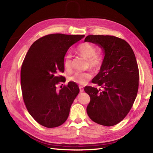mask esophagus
<instances>
[{
    "label": "esophagus",
    "instance_id": "esophagus-1",
    "mask_svg": "<svg viewBox=\"0 0 153 153\" xmlns=\"http://www.w3.org/2000/svg\"><path fill=\"white\" fill-rule=\"evenodd\" d=\"M79 89H80V92H83V87L82 85H79Z\"/></svg>",
    "mask_w": 153,
    "mask_h": 153
}]
</instances>
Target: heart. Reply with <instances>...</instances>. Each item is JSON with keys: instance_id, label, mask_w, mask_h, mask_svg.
Listing matches in <instances>:
<instances>
[{"instance_id": "1", "label": "heart", "mask_w": 153, "mask_h": 153, "mask_svg": "<svg viewBox=\"0 0 153 153\" xmlns=\"http://www.w3.org/2000/svg\"><path fill=\"white\" fill-rule=\"evenodd\" d=\"M77 50L82 56L87 58L88 65L94 69H98L102 65L103 62L102 54L100 52L96 51V48L93 45L85 42V43L79 44L77 47ZM71 58L72 56L70 52H68L64 56L63 66L64 69L68 71H71L72 68ZM91 77L92 73L89 70L85 71H77L70 75L68 77V79L71 82L84 85L88 82Z\"/></svg>"}]
</instances>
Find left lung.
Listing matches in <instances>:
<instances>
[{"mask_svg":"<svg viewBox=\"0 0 153 153\" xmlns=\"http://www.w3.org/2000/svg\"><path fill=\"white\" fill-rule=\"evenodd\" d=\"M85 41L103 48L105 58L92 83L84 88L90 96L87 112L93 122L112 126L128 115L137 95L139 73L135 54L128 42L112 35H89Z\"/></svg>","mask_w":153,"mask_h":153,"instance_id":"8db88e82","label":"left lung"}]
</instances>
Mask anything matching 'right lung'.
<instances>
[{"mask_svg":"<svg viewBox=\"0 0 153 153\" xmlns=\"http://www.w3.org/2000/svg\"><path fill=\"white\" fill-rule=\"evenodd\" d=\"M84 37L62 33L45 35L31 45L25 55L20 74L23 99L29 113L41 126L56 128L69 116L79 89L70 82L57 90L56 85L66 81L58 73L64 71L63 59L68 48Z\"/></svg>","mask_w":153,"mask_h":153,"instance_id":"obj_1","label":"right lung"}]
</instances>
